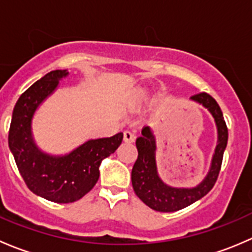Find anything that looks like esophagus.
Segmentation results:
<instances>
[{"label": "esophagus", "mask_w": 252, "mask_h": 252, "mask_svg": "<svg viewBox=\"0 0 252 252\" xmlns=\"http://www.w3.org/2000/svg\"><path fill=\"white\" fill-rule=\"evenodd\" d=\"M123 139L126 142H133L134 140H135V136H134V134L131 133V131L126 130L123 133Z\"/></svg>", "instance_id": "34e87169"}]
</instances>
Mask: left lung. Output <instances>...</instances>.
Returning <instances> with one entry per match:
<instances>
[{"mask_svg":"<svg viewBox=\"0 0 252 252\" xmlns=\"http://www.w3.org/2000/svg\"><path fill=\"white\" fill-rule=\"evenodd\" d=\"M192 101L207 108L213 116L217 126L218 141L213 155L211 168L207 175L195 188H172L164 184L158 177L156 166V139L149 126L141 130L136 139L138 158L131 169V184L135 194L145 205L158 212H174L204 197L217 182L224 150L228 141V128L220 107L215 98L207 93L192 95Z\"/></svg>","mask_w":252,"mask_h":252,"instance_id":"left-lung-1","label":"left lung"}]
</instances>
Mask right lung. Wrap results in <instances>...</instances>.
<instances>
[{
  "label": "right lung",
  "instance_id": "1",
  "mask_svg": "<svg viewBox=\"0 0 252 252\" xmlns=\"http://www.w3.org/2000/svg\"><path fill=\"white\" fill-rule=\"evenodd\" d=\"M67 75V70H52L24 91L14 106L8 134L9 150L27 187L57 204L74 202L88 194L97 183L102 159L113 154L123 140V133L89 140L64 156L40 151L32 135V116L55 91L60 79Z\"/></svg>",
  "mask_w": 252,
  "mask_h": 252
}]
</instances>
